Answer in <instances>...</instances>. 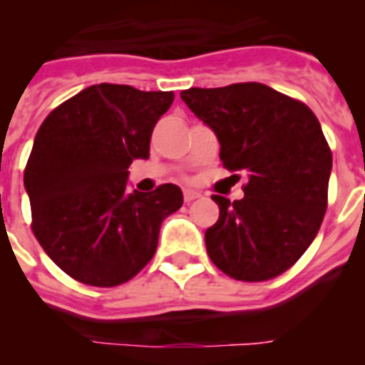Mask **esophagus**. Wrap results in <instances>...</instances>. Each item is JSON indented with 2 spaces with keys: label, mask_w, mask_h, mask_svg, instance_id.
Instances as JSON below:
<instances>
[{
  "label": "esophagus",
  "mask_w": 365,
  "mask_h": 365,
  "mask_svg": "<svg viewBox=\"0 0 365 365\" xmlns=\"http://www.w3.org/2000/svg\"><path fill=\"white\" fill-rule=\"evenodd\" d=\"M201 197V193L199 192H195V190H185V201L186 202H190V201H193V199H199Z\"/></svg>",
  "instance_id": "obj_1"
}]
</instances>
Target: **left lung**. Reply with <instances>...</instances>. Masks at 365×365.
Wrapping results in <instances>:
<instances>
[{
  "label": "left lung",
  "mask_w": 365,
  "mask_h": 365,
  "mask_svg": "<svg viewBox=\"0 0 365 365\" xmlns=\"http://www.w3.org/2000/svg\"><path fill=\"white\" fill-rule=\"evenodd\" d=\"M180 98L215 133L219 159L245 172V197L214 195L219 219L205 234L214 265L241 282L291 269L316 237L327 210L333 153L314 113L257 82L192 87Z\"/></svg>",
  "instance_id": "obj_1"
}]
</instances>
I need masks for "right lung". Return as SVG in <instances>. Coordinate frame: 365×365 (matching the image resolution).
<instances>
[{"instance_id": "1", "label": "right lung", "mask_w": 365, "mask_h": 365, "mask_svg": "<svg viewBox=\"0 0 365 365\" xmlns=\"http://www.w3.org/2000/svg\"><path fill=\"white\" fill-rule=\"evenodd\" d=\"M173 91L98 83L66 100L38 130L25 168L32 232L76 282L115 287L153 257L160 225L182 206L175 185L128 192V168L150 157Z\"/></svg>"}]
</instances>
